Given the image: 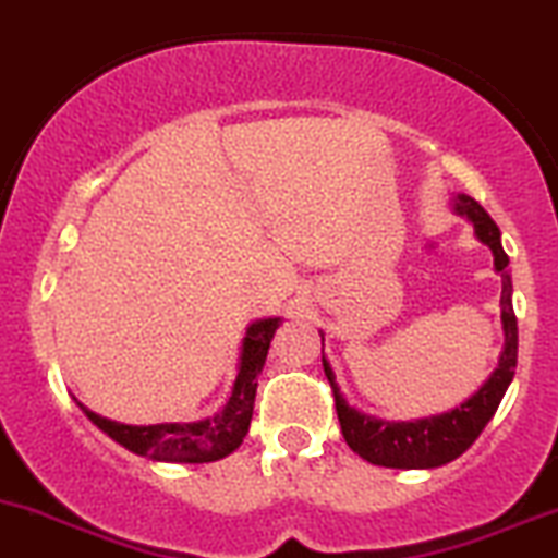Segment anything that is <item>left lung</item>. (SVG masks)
Returning <instances> with one entry per match:
<instances>
[{"instance_id": "1", "label": "left lung", "mask_w": 558, "mask_h": 558, "mask_svg": "<svg viewBox=\"0 0 558 558\" xmlns=\"http://www.w3.org/2000/svg\"><path fill=\"white\" fill-rule=\"evenodd\" d=\"M452 209L461 218H466L474 226V234L483 245L494 253V267L501 275V329H505V349H501L499 367L490 373L488 381L477 389L469 400H463L456 409L445 411L436 416H423L411 423H389V420H376L371 414H362L340 392L335 373L329 362L324 360V373L335 392V409H338L340 430L351 450L360 458H365L373 466L387 469H436L445 463L456 461L458 456L474 445L490 416L499 409L518 365V318L512 311V280H510V258L501 247L499 226L490 220V215L474 202L472 196L452 198ZM324 345V338H322ZM324 351V349H322Z\"/></svg>"}]
</instances>
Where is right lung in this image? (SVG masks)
<instances>
[{"label":"right lung","instance_id":"1","mask_svg":"<svg viewBox=\"0 0 558 558\" xmlns=\"http://www.w3.org/2000/svg\"><path fill=\"white\" fill-rule=\"evenodd\" d=\"M278 327L280 318H258V322H253L247 327L229 403L215 416H207V420H198V423L122 425L95 414L84 403H78L81 411L89 416L102 434H108L117 445L135 452V456H147L153 461L169 463L220 461V458L231 456L247 436L253 416V400H256L258 373H262L269 343H272V335Z\"/></svg>","mask_w":558,"mask_h":558}]
</instances>
